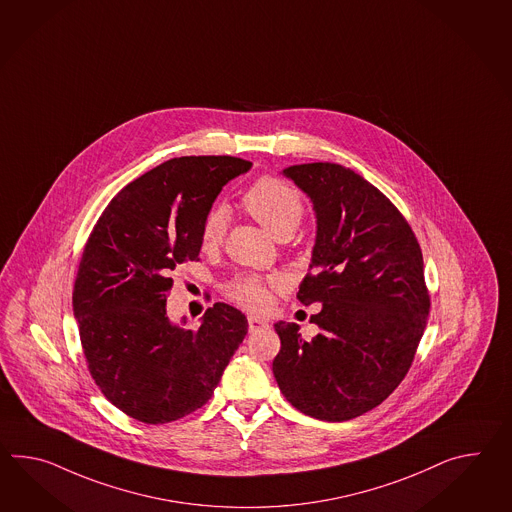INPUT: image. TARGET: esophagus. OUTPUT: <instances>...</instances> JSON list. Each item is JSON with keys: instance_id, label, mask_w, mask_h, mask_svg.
<instances>
[{"instance_id": "34e87169", "label": "esophagus", "mask_w": 512, "mask_h": 512, "mask_svg": "<svg viewBox=\"0 0 512 512\" xmlns=\"http://www.w3.org/2000/svg\"><path fill=\"white\" fill-rule=\"evenodd\" d=\"M248 327H250L251 333H257V331H261L264 327H268V322L261 318V316H255V314H250L248 316Z\"/></svg>"}]
</instances>
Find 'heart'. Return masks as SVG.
Returning a JSON list of instances; mask_svg holds the SVG:
<instances>
[{"label": "heart", "instance_id": "obj_1", "mask_svg": "<svg viewBox=\"0 0 512 512\" xmlns=\"http://www.w3.org/2000/svg\"><path fill=\"white\" fill-rule=\"evenodd\" d=\"M244 207L259 224L275 238L290 237L303 214L300 192L275 177H262L244 194ZM225 231V211L222 207L209 212L201 229V246L214 248ZM231 296L250 309L268 305V288L255 277H240L231 285Z\"/></svg>", "mask_w": 512, "mask_h": 512}]
</instances>
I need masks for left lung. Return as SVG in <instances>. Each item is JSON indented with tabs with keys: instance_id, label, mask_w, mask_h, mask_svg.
<instances>
[{
	"instance_id": "8db88e82",
	"label": "left lung",
	"mask_w": 512,
	"mask_h": 512,
	"mask_svg": "<svg viewBox=\"0 0 512 512\" xmlns=\"http://www.w3.org/2000/svg\"><path fill=\"white\" fill-rule=\"evenodd\" d=\"M281 174L316 216L298 300L322 311L311 318L320 327L312 340L296 324H274L281 349L272 370L292 407L344 422L383 403L411 368L429 314L422 250L387 196L353 170L307 163Z\"/></svg>"
}]
</instances>
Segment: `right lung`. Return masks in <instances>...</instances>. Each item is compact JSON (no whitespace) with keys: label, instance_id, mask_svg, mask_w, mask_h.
<instances>
[{"label":"right lung","instance_id":"obj_1","mask_svg":"<svg viewBox=\"0 0 512 512\" xmlns=\"http://www.w3.org/2000/svg\"><path fill=\"white\" fill-rule=\"evenodd\" d=\"M251 168L237 157H179L122 188L94 225L75 279L74 316L88 370L116 409L144 424L203 407L248 333L214 303L198 329L174 324L166 294L177 264L196 261L222 188Z\"/></svg>","mask_w":512,"mask_h":512}]
</instances>
